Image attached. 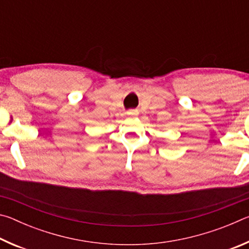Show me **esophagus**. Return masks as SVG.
Segmentation results:
<instances>
[{
	"label": "esophagus",
	"mask_w": 249,
	"mask_h": 249,
	"mask_svg": "<svg viewBox=\"0 0 249 249\" xmlns=\"http://www.w3.org/2000/svg\"><path fill=\"white\" fill-rule=\"evenodd\" d=\"M127 114H128L129 116L135 117V116L138 115V111H137V109H130V111L127 112Z\"/></svg>",
	"instance_id": "esophagus-1"
}]
</instances>
